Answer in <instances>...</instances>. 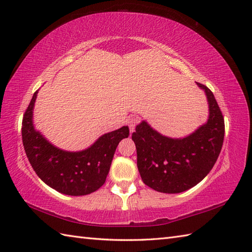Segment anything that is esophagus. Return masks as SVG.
I'll return each mask as SVG.
<instances>
[{
  "label": "esophagus",
  "instance_id": "1",
  "mask_svg": "<svg viewBox=\"0 0 252 252\" xmlns=\"http://www.w3.org/2000/svg\"><path fill=\"white\" fill-rule=\"evenodd\" d=\"M140 123V118L137 116H133L131 118H129V120H127V126L130 127V132H134L136 126Z\"/></svg>",
  "mask_w": 252,
  "mask_h": 252
}]
</instances>
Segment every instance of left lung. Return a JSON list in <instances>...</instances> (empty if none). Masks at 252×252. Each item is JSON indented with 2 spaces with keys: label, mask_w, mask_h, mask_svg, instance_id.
I'll list each match as a JSON object with an SVG mask.
<instances>
[{
  "label": "left lung",
  "mask_w": 252,
  "mask_h": 252,
  "mask_svg": "<svg viewBox=\"0 0 252 252\" xmlns=\"http://www.w3.org/2000/svg\"><path fill=\"white\" fill-rule=\"evenodd\" d=\"M197 84L205 90L209 103L210 115L206 125L178 140L159 134L145 121L132 133L141 178L157 191L176 194L191 189L206 178L221 153L224 117L211 91Z\"/></svg>",
  "instance_id": "obj_1"
}]
</instances>
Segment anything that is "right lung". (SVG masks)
<instances>
[{
  "instance_id": "1",
  "label": "right lung",
  "mask_w": 252,
  "mask_h": 252,
  "mask_svg": "<svg viewBox=\"0 0 252 252\" xmlns=\"http://www.w3.org/2000/svg\"><path fill=\"white\" fill-rule=\"evenodd\" d=\"M37 91L26 109L21 135L27 157L37 176L62 194L88 195L103 186L118 144L129 136V127L107 133L83 152L69 153L47 142L32 125V109Z\"/></svg>"
}]
</instances>
